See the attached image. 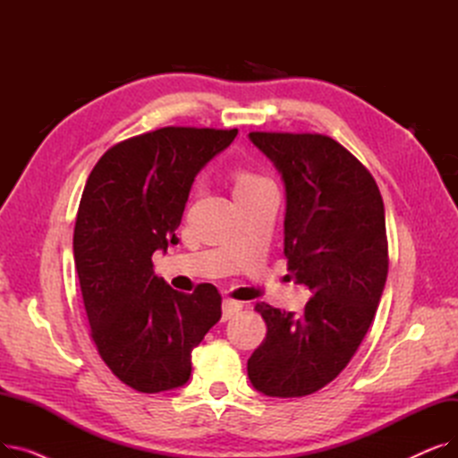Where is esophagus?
I'll return each instance as SVG.
<instances>
[{"label":"esophagus","instance_id":"1","mask_svg":"<svg viewBox=\"0 0 458 458\" xmlns=\"http://www.w3.org/2000/svg\"><path fill=\"white\" fill-rule=\"evenodd\" d=\"M242 302L232 301V299H225L223 301V321L232 319L235 314H239V310H242Z\"/></svg>","mask_w":458,"mask_h":458}]
</instances>
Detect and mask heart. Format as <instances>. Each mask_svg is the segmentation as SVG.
<instances>
[{
    "instance_id": "1",
    "label": "heart",
    "mask_w": 458,
    "mask_h": 458,
    "mask_svg": "<svg viewBox=\"0 0 458 458\" xmlns=\"http://www.w3.org/2000/svg\"><path fill=\"white\" fill-rule=\"evenodd\" d=\"M266 180L258 178L256 174H250V173H239L235 176V189H245V187H250V185H256V183H261Z\"/></svg>"
}]
</instances>
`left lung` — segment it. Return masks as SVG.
Instances as JSON below:
<instances>
[{
  "mask_svg": "<svg viewBox=\"0 0 458 458\" xmlns=\"http://www.w3.org/2000/svg\"><path fill=\"white\" fill-rule=\"evenodd\" d=\"M285 187L287 271L311 299L304 314L256 304L266 340L247 362L269 397L321 390L351 362L388 276L384 202L377 182L340 142L319 133H249Z\"/></svg>",
  "mask_w": 458,
  "mask_h": 458,
  "instance_id": "left-lung-1",
  "label": "left lung"
}]
</instances>
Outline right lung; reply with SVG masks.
<instances>
[{
  "label": "right lung",
  "instance_id": "obj_1",
  "mask_svg": "<svg viewBox=\"0 0 458 458\" xmlns=\"http://www.w3.org/2000/svg\"><path fill=\"white\" fill-rule=\"evenodd\" d=\"M237 130L161 128L111 147L85 183L74 228V261L90 335L107 368L130 388L183 386L191 352L221 319V295H191L154 275L152 254L176 245L189 191L200 168Z\"/></svg>",
  "mask_w": 458,
  "mask_h": 458
}]
</instances>
